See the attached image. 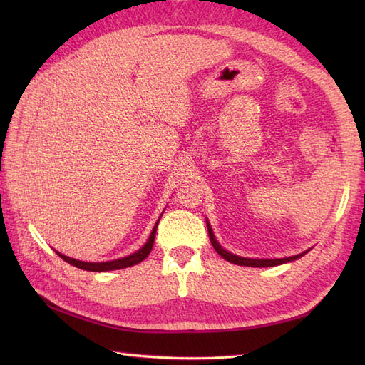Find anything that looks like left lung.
Wrapping results in <instances>:
<instances>
[{
  "mask_svg": "<svg viewBox=\"0 0 365 365\" xmlns=\"http://www.w3.org/2000/svg\"><path fill=\"white\" fill-rule=\"evenodd\" d=\"M207 229H208V237H210V242L215 247V251L218 252L222 259H226L230 263H235V265H242V267H255V268H262V267H276V265H281V263L285 262H292V260H297L299 259L301 255H304L306 252L298 254V255H292V257H285V259H246V257H238V255H234L227 252L226 250H222L220 246V243L216 242V238L213 235V230L210 227V224L207 222Z\"/></svg>",
  "mask_w": 365,
  "mask_h": 365,
  "instance_id": "8db88e82",
  "label": "left lung"
}]
</instances>
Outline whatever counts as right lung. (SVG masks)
Returning <instances> with one entry per match:
<instances>
[{
	"mask_svg": "<svg viewBox=\"0 0 365 365\" xmlns=\"http://www.w3.org/2000/svg\"><path fill=\"white\" fill-rule=\"evenodd\" d=\"M160 221V220H158ZM158 221L155 224V227L152 230V234L147 240V243L141 247V250L127 255V257L123 259H118V260H111V262H100V263H91V262H81V260H75L67 257L64 254H59L56 251V254L59 255L61 259L66 260L67 263H71V265L80 268V269H86V271H111V269H120V268H128V267H133L136 263L143 262L147 255L150 254L152 247H153V240H155V234H157V227H158Z\"/></svg>",
	"mask_w": 365,
	"mask_h": 365,
	"instance_id": "obj_1",
	"label": "right lung"
}]
</instances>
